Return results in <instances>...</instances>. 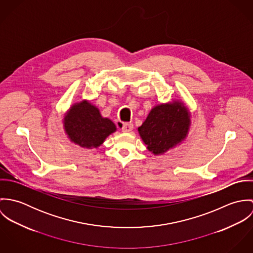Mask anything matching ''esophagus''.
I'll list each match as a JSON object with an SVG mask.
<instances>
[{
	"label": "esophagus",
	"instance_id": "1",
	"mask_svg": "<svg viewBox=\"0 0 253 253\" xmlns=\"http://www.w3.org/2000/svg\"><path fill=\"white\" fill-rule=\"evenodd\" d=\"M133 129V125L132 124H124L122 126V130L124 132H130Z\"/></svg>",
	"mask_w": 253,
	"mask_h": 253
}]
</instances>
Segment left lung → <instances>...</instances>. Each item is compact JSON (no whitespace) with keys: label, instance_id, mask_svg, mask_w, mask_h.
<instances>
[{"label":"left lung","instance_id":"obj_1","mask_svg":"<svg viewBox=\"0 0 253 253\" xmlns=\"http://www.w3.org/2000/svg\"><path fill=\"white\" fill-rule=\"evenodd\" d=\"M190 126L189 109L183 101L173 100L153 107L138 132L152 154L163 155L185 140Z\"/></svg>","mask_w":253,"mask_h":253}]
</instances>
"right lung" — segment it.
<instances>
[{
  "label": "right lung",
  "mask_w": 253,
  "mask_h": 253,
  "mask_svg": "<svg viewBox=\"0 0 253 253\" xmlns=\"http://www.w3.org/2000/svg\"><path fill=\"white\" fill-rule=\"evenodd\" d=\"M63 127L71 142L86 149L99 147L117 130L115 124L87 100L73 104L64 115Z\"/></svg>",
  "instance_id": "add662e5"
}]
</instances>
